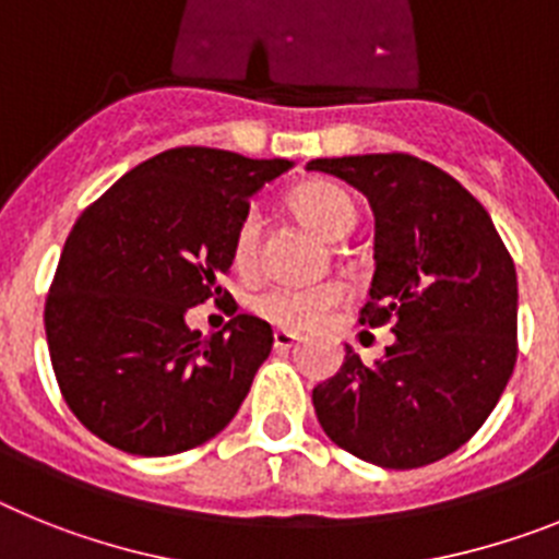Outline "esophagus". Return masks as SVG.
I'll list each match as a JSON object with an SVG mask.
<instances>
[{"mask_svg":"<svg viewBox=\"0 0 559 559\" xmlns=\"http://www.w3.org/2000/svg\"><path fill=\"white\" fill-rule=\"evenodd\" d=\"M273 340H275V348L286 352V348H293L300 337L295 332H286V329H275Z\"/></svg>","mask_w":559,"mask_h":559,"instance_id":"34e87169","label":"esophagus"}]
</instances>
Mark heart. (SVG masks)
<instances>
[{
  "mask_svg": "<svg viewBox=\"0 0 559 559\" xmlns=\"http://www.w3.org/2000/svg\"><path fill=\"white\" fill-rule=\"evenodd\" d=\"M289 202H293V211L300 219L312 225L326 239H343L357 225V202L346 188L334 186V182H323V179L307 182L293 193ZM259 213L247 211L236 233H233V261H236V266H241V270L252 266L255 252H259ZM343 298H346L343 286L332 284V281L312 286L270 284L252 295L250 309L275 326L312 329L334 307H340Z\"/></svg>",
  "mask_w": 559,
  "mask_h": 559,
  "instance_id": "1",
  "label": "heart"
}]
</instances>
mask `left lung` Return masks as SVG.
<instances>
[{
    "instance_id": "obj_1",
    "label": "left lung",
    "mask_w": 559,
    "mask_h": 559,
    "mask_svg": "<svg viewBox=\"0 0 559 559\" xmlns=\"http://www.w3.org/2000/svg\"><path fill=\"white\" fill-rule=\"evenodd\" d=\"M373 211L362 326L394 323L385 360L346 362L312 391L329 439L388 469L433 464L467 444L518 360V275L489 213L459 179L411 154L312 159Z\"/></svg>"
}]
</instances>
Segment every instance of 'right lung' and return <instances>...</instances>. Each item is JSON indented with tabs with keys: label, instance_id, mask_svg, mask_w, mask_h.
<instances>
[{
	"label": "right lung",
	"instance_id": "right-lung-1",
	"mask_svg": "<svg viewBox=\"0 0 559 559\" xmlns=\"http://www.w3.org/2000/svg\"><path fill=\"white\" fill-rule=\"evenodd\" d=\"M289 168V159L182 145L123 174L78 216L45 329L61 396L106 444L186 453L236 416L273 329L236 314L202 337L186 312L227 298L219 278L233 264V233L252 193Z\"/></svg>",
	"mask_w": 559,
	"mask_h": 559
}]
</instances>
